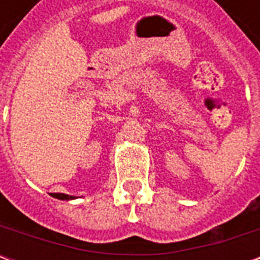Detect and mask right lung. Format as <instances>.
<instances>
[{
    "mask_svg": "<svg viewBox=\"0 0 260 260\" xmlns=\"http://www.w3.org/2000/svg\"><path fill=\"white\" fill-rule=\"evenodd\" d=\"M53 198H57V199H61V201H71V199H75L74 196L67 195V193H51Z\"/></svg>",
    "mask_w": 260,
    "mask_h": 260,
    "instance_id": "add662e5",
    "label": "right lung"
}]
</instances>
